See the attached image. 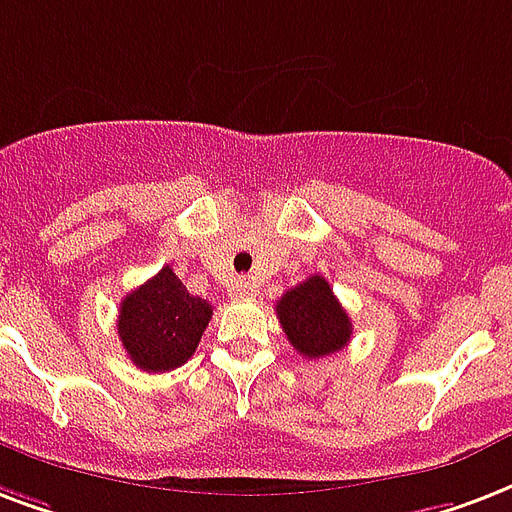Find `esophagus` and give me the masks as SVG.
I'll use <instances>...</instances> for the list:
<instances>
[{
    "label": "esophagus",
    "instance_id": "34e87169",
    "mask_svg": "<svg viewBox=\"0 0 512 512\" xmlns=\"http://www.w3.org/2000/svg\"><path fill=\"white\" fill-rule=\"evenodd\" d=\"M230 295H236V298H249V295H255V282H249V279H236L233 287H230Z\"/></svg>",
    "mask_w": 512,
    "mask_h": 512
}]
</instances>
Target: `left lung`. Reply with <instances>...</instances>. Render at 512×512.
<instances>
[{"instance_id":"obj_1","label":"left lung","mask_w":512,"mask_h":512,"mask_svg":"<svg viewBox=\"0 0 512 512\" xmlns=\"http://www.w3.org/2000/svg\"><path fill=\"white\" fill-rule=\"evenodd\" d=\"M287 341L308 360L330 357L351 338V319L322 276H308L276 303Z\"/></svg>"}]
</instances>
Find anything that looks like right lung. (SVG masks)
Segmentation results:
<instances>
[{"label":"right lung","mask_w":512,"mask_h":512,"mask_svg":"<svg viewBox=\"0 0 512 512\" xmlns=\"http://www.w3.org/2000/svg\"><path fill=\"white\" fill-rule=\"evenodd\" d=\"M212 303L190 295L169 265L128 292L117 311V335L136 368L166 373L193 357Z\"/></svg>","instance_id":"add662e5"}]
</instances>
